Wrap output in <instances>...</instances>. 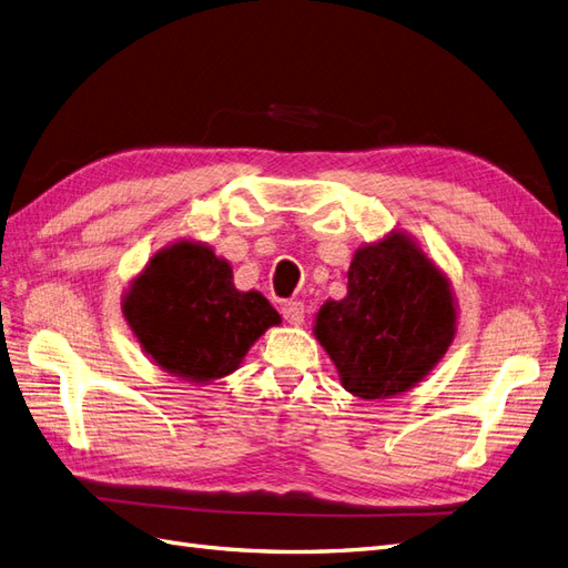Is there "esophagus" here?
Returning a JSON list of instances; mask_svg holds the SVG:
<instances>
[{
    "label": "esophagus",
    "instance_id": "esophagus-1",
    "mask_svg": "<svg viewBox=\"0 0 568 568\" xmlns=\"http://www.w3.org/2000/svg\"><path fill=\"white\" fill-rule=\"evenodd\" d=\"M282 317L288 322V324H303V320H305V307H303V303H298V301H286L284 305H282Z\"/></svg>",
    "mask_w": 568,
    "mask_h": 568
}]
</instances>
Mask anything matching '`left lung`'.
<instances>
[{"label":"left lung","instance_id":"obj_1","mask_svg":"<svg viewBox=\"0 0 568 568\" xmlns=\"http://www.w3.org/2000/svg\"><path fill=\"white\" fill-rule=\"evenodd\" d=\"M315 334L343 388L363 400L390 398L415 386L450 346L448 280L405 234H390L355 253L348 296L322 305Z\"/></svg>","mask_w":568,"mask_h":568}]
</instances>
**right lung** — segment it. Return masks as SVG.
<instances>
[{"instance_id": "add662e5", "label": "right lung", "mask_w": 568, "mask_h": 568, "mask_svg": "<svg viewBox=\"0 0 568 568\" xmlns=\"http://www.w3.org/2000/svg\"><path fill=\"white\" fill-rule=\"evenodd\" d=\"M142 348L186 382H213L242 363L280 315L257 291L232 284L230 263L201 244L180 242L153 255L123 301Z\"/></svg>"}]
</instances>
